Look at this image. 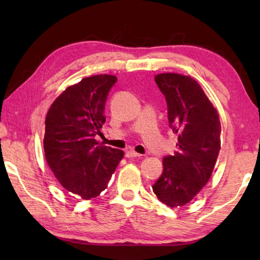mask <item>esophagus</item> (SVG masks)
Returning <instances> with one entry per match:
<instances>
[{"instance_id": "1", "label": "esophagus", "mask_w": 260, "mask_h": 260, "mask_svg": "<svg viewBox=\"0 0 260 260\" xmlns=\"http://www.w3.org/2000/svg\"><path fill=\"white\" fill-rule=\"evenodd\" d=\"M142 155H140V153L135 152V151H127L126 152V157L127 158H136V157H141Z\"/></svg>"}]
</instances>
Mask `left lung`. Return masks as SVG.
I'll return each instance as SVG.
<instances>
[{"label":"left lung","mask_w":260,"mask_h":260,"mask_svg":"<svg viewBox=\"0 0 260 260\" xmlns=\"http://www.w3.org/2000/svg\"><path fill=\"white\" fill-rule=\"evenodd\" d=\"M155 81L167 102L178 151L162 159V173L152 186L161 203L177 208L190 202L212 175L221 141L218 111L195 79L159 73Z\"/></svg>","instance_id":"left-lung-1"}]
</instances>
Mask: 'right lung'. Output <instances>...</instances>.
I'll return each mask as SVG.
<instances>
[{"label":"right lung","mask_w":260,"mask_h":260,"mask_svg":"<svg viewBox=\"0 0 260 260\" xmlns=\"http://www.w3.org/2000/svg\"><path fill=\"white\" fill-rule=\"evenodd\" d=\"M117 77L83 78L57 98L46 117L43 149L48 166L68 191L82 200L99 196L111 179L124 151L95 140L105 122L108 93Z\"/></svg>","instance_id":"add662e5"}]
</instances>
